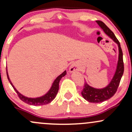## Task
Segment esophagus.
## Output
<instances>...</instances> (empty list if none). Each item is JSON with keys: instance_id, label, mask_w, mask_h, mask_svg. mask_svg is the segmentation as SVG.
Listing matches in <instances>:
<instances>
[{"instance_id": "1", "label": "esophagus", "mask_w": 132, "mask_h": 132, "mask_svg": "<svg viewBox=\"0 0 132 132\" xmlns=\"http://www.w3.org/2000/svg\"><path fill=\"white\" fill-rule=\"evenodd\" d=\"M78 70H79V67L76 63H74L72 64H71L70 67H69V71H70V72H72Z\"/></svg>"}]
</instances>
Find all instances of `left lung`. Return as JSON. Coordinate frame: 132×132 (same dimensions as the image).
Returning <instances> with one entry per match:
<instances>
[{
	"mask_svg": "<svg viewBox=\"0 0 132 132\" xmlns=\"http://www.w3.org/2000/svg\"><path fill=\"white\" fill-rule=\"evenodd\" d=\"M98 25L104 30L106 35L112 38L118 45L119 46V60H118L117 69L113 76L112 79L107 87L103 89H95L90 87L87 84L84 83V88L82 90L81 94L83 97L86 101L92 103H100L107 101L111 98L116 94L119 87L121 78L123 74L124 65L123 61V53L120 47V44L117 40L114 33L107 27V25L102 21H96Z\"/></svg>",
	"mask_w": 132,
	"mask_h": 132,
	"instance_id": "1",
	"label": "left lung"
}]
</instances>
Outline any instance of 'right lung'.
<instances>
[{
  "mask_svg": "<svg viewBox=\"0 0 132 132\" xmlns=\"http://www.w3.org/2000/svg\"><path fill=\"white\" fill-rule=\"evenodd\" d=\"M66 75V71H64L61 75H60L59 76H57L56 79L54 81L53 83L51 89H50L49 91L47 92L45 95L37 98H28L21 94L18 92L17 90L15 88V87L13 86L12 83L11 81H10V79H9V75L7 72V78H8L9 81L10 82V84H11L13 88L14 89V90H15V92H16V94H17L18 96L19 97L20 99L22 100L23 102L27 103V104H30V105H46V104H49V103H50L51 101L55 98V97L56 96L57 93L59 90V83H60V80H61V79L63 78V77H64Z\"/></svg>",
  "mask_w": 132,
  "mask_h": 132,
  "instance_id": "1",
  "label": "right lung"
}]
</instances>
